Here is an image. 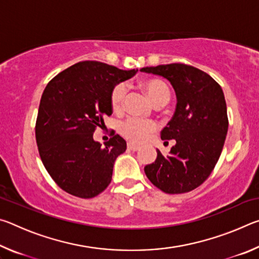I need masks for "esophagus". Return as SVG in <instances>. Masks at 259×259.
I'll use <instances>...</instances> for the list:
<instances>
[{"mask_svg": "<svg viewBox=\"0 0 259 259\" xmlns=\"http://www.w3.org/2000/svg\"><path fill=\"white\" fill-rule=\"evenodd\" d=\"M128 150L129 151H133V152H136V151L139 150V146L135 145V144H133V143H128Z\"/></svg>", "mask_w": 259, "mask_h": 259, "instance_id": "obj_1", "label": "esophagus"}]
</instances>
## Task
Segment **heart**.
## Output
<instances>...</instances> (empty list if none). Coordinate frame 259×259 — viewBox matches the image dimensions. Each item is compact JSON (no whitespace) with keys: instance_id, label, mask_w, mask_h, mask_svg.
Returning a JSON list of instances; mask_svg holds the SVG:
<instances>
[{"instance_id":"obj_1","label":"heart","mask_w":259,"mask_h":259,"mask_svg":"<svg viewBox=\"0 0 259 259\" xmlns=\"http://www.w3.org/2000/svg\"><path fill=\"white\" fill-rule=\"evenodd\" d=\"M139 85L147 95L152 103L161 98H170V90L160 78H145L140 81ZM126 95V88L123 83H119L113 88L109 95V103L114 112H120L123 108V102ZM156 125L151 121H145L138 117H129L120 124L119 131L125 139L131 143L140 144L150 137Z\"/></svg>"}]
</instances>
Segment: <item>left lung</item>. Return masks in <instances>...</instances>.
Returning a JSON list of instances; mask_svg holds the SVG:
<instances>
[{
    "label": "left lung",
    "instance_id": "8db88e82",
    "mask_svg": "<svg viewBox=\"0 0 259 259\" xmlns=\"http://www.w3.org/2000/svg\"><path fill=\"white\" fill-rule=\"evenodd\" d=\"M140 71L166 78L177 98L172 119L161 131L162 140L175 139L176 144L168 156L156 150V160L144 170L164 193L190 192L210 176L223 151L229 129L224 93L211 76L190 65H159Z\"/></svg>",
    "mask_w": 259,
    "mask_h": 259
}]
</instances>
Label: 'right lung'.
Listing matches in <instances>:
<instances>
[{
  "mask_svg": "<svg viewBox=\"0 0 259 259\" xmlns=\"http://www.w3.org/2000/svg\"><path fill=\"white\" fill-rule=\"evenodd\" d=\"M137 69L123 71L100 61H81L65 69L43 91L35 126L41 160L60 188L91 199L112 181L116 157L126 150L119 135L102 146L94 139L104 116L112 114L109 95Z\"/></svg>",
  "mask_w": 259,
  "mask_h": 259,
  "instance_id": "obj_1",
  "label": "right lung"
}]
</instances>
